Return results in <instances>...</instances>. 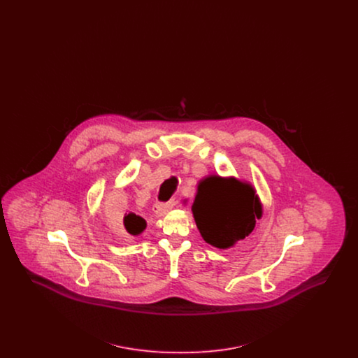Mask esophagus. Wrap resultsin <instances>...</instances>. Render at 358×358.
Instances as JSON below:
<instances>
[{
  "label": "esophagus",
  "mask_w": 358,
  "mask_h": 358,
  "mask_svg": "<svg viewBox=\"0 0 358 358\" xmlns=\"http://www.w3.org/2000/svg\"><path fill=\"white\" fill-rule=\"evenodd\" d=\"M176 205L174 200H171L168 203H155L153 206V213L155 216H162L164 213H166L169 209Z\"/></svg>",
  "instance_id": "1"
}]
</instances>
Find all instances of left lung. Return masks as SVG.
Segmentation results:
<instances>
[{"label": "left lung", "mask_w": 358, "mask_h": 358, "mask_svg": "<svg viewBox=\"0 0 358 358\" xmlns=\"http://www.w3.org/2000/svg\"><path fill=\"white\" fill-rule=\"evenodd\" d=\"M192 212L205 241L220 250L248 236L263 213L252 185L220 176H208L199 182Z\"/></svg>", "instance_id": "left-lung-1"}]
</instances>
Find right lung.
Returning <instances> with one entry per match:
<instances>
[{
    "label": "right lung",
    "mask_w": 358,
    "mask_h": 358,
    "mask_svg": "<svg viewBox=\"0 0 358 358\" xmlns=\"http://www.w3.org/2000/svg\"><path fill=\"white\" fill-rule=\"evenodd\" d=\"M123 225L126 228V231L130 234V235H139L143 232V229L146 228V222L141 217V216H136V213H127L124 215L123 217Z\"/></svg>",
    "instance_id": "add662e5"
}]
</instances>
